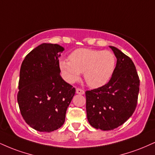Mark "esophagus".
Listing matches in <instances>:
<instances>
[{
	"label": "esophagus",
	"instance_id": "esophagus-1",
	"mask_svg": "<svg viewBox=\"0 0 155 155\" xmlns=\"http://www.w3.org/2000/svg\"><path fill=\"white\" fill-rule=\"evenodd\" d=\"M76 94H84L85 93L83 89H79V88H77L76 89Z\"/></svg>",
	"mask_w": 155,
	"mask_h": 155
}]
</instances>
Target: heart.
<instances>
[{
	"label": "heart",
	"mask_w": 155,
	"mask_h": 155,
	"mask_svg": "<svg viewBox=\"0 0 155 155\" xmlns=\"http://www.w3.org/2000/svg\"><path fill=\"white\" fill-rule=\"evenodd\" d=\"M69 61H61L60 68L68 83L79 79L81 73L89 87L99 88L105 85L114 74L116 58L110 50L79 48L69 55Z\"/></svg>",
	"instance_id": "b5f03b06"
}]
</instances>
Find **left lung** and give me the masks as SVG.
<instances>
[{"instance_id":"left-lung-1","label":"left lung","mask_w":155,"mask_h":155,"mask_svg":"<svg viewBox=\"0 0 155 155\" xmlns=\"http://www.w3.org/2000/svg\"><path fill=\"white\" fill-rule=\"evenodd\" d=\"M116 67L109 82L86 92V110L89 124L97 129L110 131L124 124L135 110L139 78L132 60L113 46Z\"/></svg>"}]
</instances>
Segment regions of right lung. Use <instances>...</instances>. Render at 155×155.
Returning <instances> with one entry per match:
<instances>
[{
  "label": "right lung",
  "instance_id": "obj_1",
  "mask_svg": "<svg viewBox=\"0 0 155 155\" xmlns=\"http://www.w3.org/2000/svg\"><path fill=\"white\" fill-rule=\"evenodd\" d=\"M64 50L58 44L42 43L33 49L20 68L18 104L25 122L40 132L63 126L76 89L62 79L58 58Z\"/></svg>",
  "mask_w": 155,
  "mask_h": 155
}]
</instances>
